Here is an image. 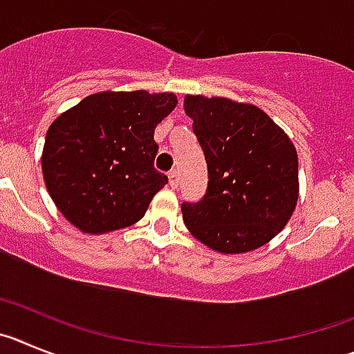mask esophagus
Instances as JSON below:
<instances>
[{"instance_id":"1","label":"esophagus","mask_w":354,"mask_h":354,"mask_svg":"<svg viewBox=\"0 0 354 354\" xmlns=\"http://www.w3.org/2000/svg\"><path fill=\"white\" fill-rule=\"evenodd\" d=\"M169 185H171V189H176L178 183H180V173H178L176 169L169 171Z\"/></svg>"}]
</instances>
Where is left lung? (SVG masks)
<instances>
[{
    "mask_svg": "<svg viewBox=\"0 0 354 354\" xmlns=\"http://www.w3.org/2000/svg\"><path fill=\"white\" fill-rule=\"evenodd\" d=\"M183 109L208 165L199 203H183V222L215 252L256 250L279 234L300 196L298 153L288 133L247 102L187 95Z\"/></svg>",
    "mask_w": 354,
    "mask_h": 354,
    "instance_id": "1",
    "label": "left lung"
}]
</instances>
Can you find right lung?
<instances>
[{
  "instance_id": "add662e5",
  "label": "right lung",
  "mask_w": 354,
  "mask_h": 354,
  "mask_svg": "<svg viewBox=\"0 0 354 354\" xmlns=\"http://www.w3.org/2000/svg\"><path fill=\"white\" fill-rule=\"evenodd\" d=\"M176 104L174 93L100 91L50 123L42 174L70 224L86 234H104L141 221L167 183L153 167V136Z\"/></svg>"
}]
</instances>
